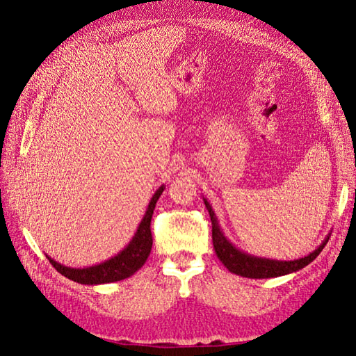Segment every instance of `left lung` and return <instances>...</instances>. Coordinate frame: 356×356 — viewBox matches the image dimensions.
<instances>
[{
    "label": "left lung",
    "instance_id": "1",
    "mask_svg": "<svg viewBox=\"0 0 356 356\" xmlns=\"http://www.w3.org/2000/svg\"><path fill=\"white\" fill-rule=\"evenodd\" d=\"M204 207H207L211 222H212V242H213V250L217 257L222 261V264L229 268V272L239 275L243 277H251V279H266V277H276V276H284L288 273H293L300 270V268L306 267L310 264L315 258L321 254V251L324 250V246L327 245L330 236L324 239L314 252H310L305 258H298V260L293 261H277V260H268V258H261V257H254L246 254L241 250H238L233 243L229 242V239L225 238L224 233L220 229V224L217 221V217H215V212L209 202L207 199H203Z\"/></svg>",
    "mask_w": 356,
    "mask_h": 356
}]
</instances>
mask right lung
I'll list each match as a JSON object with an SVG mask.
<instances>
[{
	"instance_id": "add662e5",
	"label": "right lung",
	"mask_w": 356,
	"mask_h": 356,
	"mask_svg": "<svg viewBox=\"0 0 356 356\" xmlns=\"http://www.w3.org/2000/svg\"><path fill=\"white\" fill-rule=\"evenodd\" d=\"M163 190H165V186L159 187L152 200H149L147 212L144 215L143 221L139 222V227L132 241L129 242V245L123 251L118 252L115 257L110 258V260L96 266L84 267V268L67 267L63 264H59L55 260H51V258L47 255L49 261L60 275L71 279L74 282L84 284V285L110 284V282H117V281H122V279L132 276L144 266L149 252H152L153 236H152V229H149V225H152V217L156 208V203L161 193H163Z\"/></svg>"
}]
</instances>
